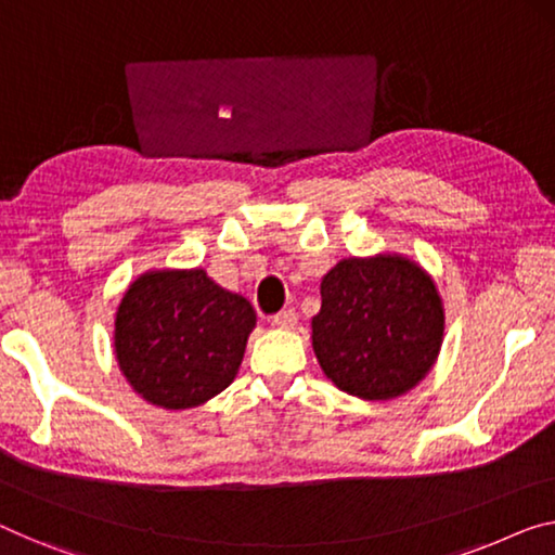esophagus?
Listing matches in <instances>:
<instances>
[{
	"label": "esophagus",
	"mask_w": 555,
	"mask_h": 555,
	"mask_svg": "<svg viewBox=\"0 0 555 555\" xmlns=\"http://www.w3.org/2000/svg\"><path fill=\"white\" fill-rule=\"evenodd\" d=\"M296 321H299V313H296L294 309H284V311H279V313H274V317H271V324L279 326V328H294Z\"/></svg>",
	"instance_id": "1"
}]
</instances>
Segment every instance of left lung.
<instances>
[{
  "mask_svg": "<svg viewBox=\"0 0 555 555\" xmlns=\"http://www.w3.org/2000/svg\"><path fill=\"white\" fill-rule=\"evenodd\" d=\"M441 336V296L403 256L344 259L321 281L313 353L346 393L369 401L406 393L434 366Z\"/></svg>",
  "mask_w": 555,
  "mask_h": 555,
  "instance_id": "obj_1",
  "label": "left lung"
}]
</instances>
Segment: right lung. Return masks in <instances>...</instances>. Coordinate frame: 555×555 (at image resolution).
<instances>
[{"label":"right lung","instance_id":"obj_1","mask_svg":"<svg viewBox=\"0 0 555 555\" xmlns=\"http://www.w3.org/2000/svg\"><path fill=\"white\" fill-rule=\"evenodd\" d=\"M256 313L204 269L149 271L127 288L114 349L134 391L162 409H194L224 391L242 366Z\"/></svg>","mask_w":555,"mask_h":555}]
</instances>
